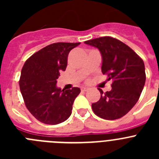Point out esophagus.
<instances>
[{"instance_id": "esophagus-1", "label": "esophagus", "mask_w": 159, "mask_h": 159, "mask_svg": "<svg viewBox=\"0 0 159 159\" xmlns=\"http://www.w3.org/2000/svg\"><path fill=\"white\" fill-rule=\"evenodd\" d=\"M88 90H89V88H81V92H88Z\"/></svg>"}]
</instances>
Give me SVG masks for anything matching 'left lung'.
Instances as JSON below:
<instances>
[{
  "instance_id": "8db88e82",
  "label": "left lung",
  "mask_w": 159,
  "mask_h": 159,
  "mask_svg": "<svg viewBox=\"0 0 159 159\" xmlns=\"http://www.w3.org/2000/svg\"><path fill=\"white\" fill-rule=\"evenodd\" d=\"M97 48L102 55V72L112 80L111 90L101 94L92 104L97 116L114 120L124 116L139 99L146 82L143 60L129 46L111 36H102L84 42Z\"/></svg>"
}]
</instances>
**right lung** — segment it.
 <instances>
[{
	"label": "right lung",
	"mask_w": 159,
	"mask_h": 159,
	"mask_svg": "<svg viewBox=\"0 0 159 159\" xmlns=\"http://www.w3.org/2000/svg\"><path fill=\"white\" fill-rule=\"evenodd\" d=\"M80 43L49 44L29 57L22 67L19 85L25 106L41 123L59 124L71 116L80 89L61 90L57 87V80L67 67L68 53Z\"/></svg>",
	"instance_id": "1"
}]
</instances>
